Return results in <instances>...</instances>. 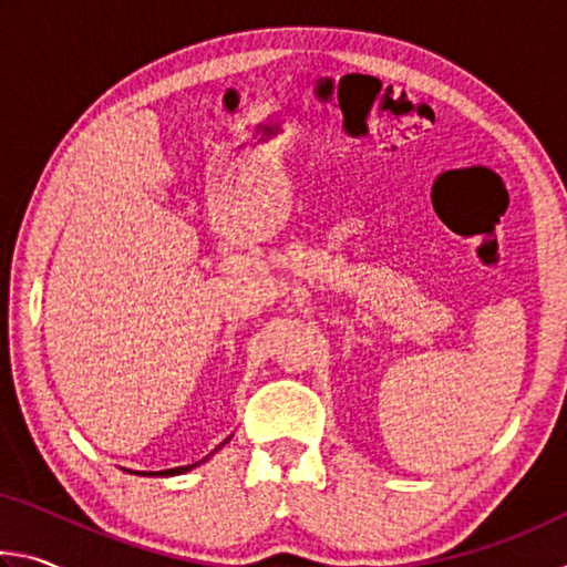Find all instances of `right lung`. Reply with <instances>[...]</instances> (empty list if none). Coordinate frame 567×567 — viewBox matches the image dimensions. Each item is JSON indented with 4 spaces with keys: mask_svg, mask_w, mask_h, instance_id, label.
Masks as SVG:
<instances>
[{
    "mask_svg": "<svg viewBox=\"0 0 567 567\" xmlns=\"http://www.w3.org/2000/svg\"><path fill=\"white\" fill-rule=\"evenodd\" d=\"M227 443V440H225ZM223 443V445H225ZM195 465H185V467H172V470H162V473H140V475H179V473H187V470H192Z\"/></svg>",
    "mask_w": 567,
    "mask_h": 567,
    "instance_id": "right-lung-1",
    "label": "right lung"
}]
</instances>
